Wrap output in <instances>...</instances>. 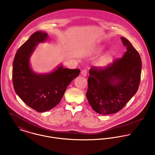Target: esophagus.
Masks as SVG:
<instances>
[{"label": "esophagus", "instance_id": "esophagus-1", "mask_svg": "<svg viewBox=\"0 0 155 155\" xmlns=\"http://www.w3.org/2000/svg\"><path fill=\"white\" fill-rule=\"evenodd\" d=\"M81 74L83 75V76H86L87 74V71L86 69H83L81 71Z\"/></svg>", "mask_w": 155, "mask_h": 155}]
</instances>
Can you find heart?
<instances>
[{
	"label": "heart",
	"instance_id": "obj_1",
	"mask_svg": "<svg viewBox=\"0 0 155 155\" xmlns=\"http://www.w3.org/2000/svg\"><path fill=\"white\" fill-rule=\"evenodd\" d=\"M115 56V53L114 52H108L106 54L103 56L99 60V64L102 67H106L110 62H112L114 57Z\"/></svg>",
	"mask_w": 155,
	"mask_h": 155
}]
</instances>
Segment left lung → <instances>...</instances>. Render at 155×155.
<instances>
[{"instance_id": "8db88e82", "label": "left lung", "mask_w": 155, "mask_h": 155, "mask_svg": "<svg viewBox=\"0 0 155 155\" xmlns=\"http://www.w3.org/2000/svg\"><path fill=\"white\" fill-rule=\"evenodd\" d=\"M127 51L103 68L89 71L86 96L93 109L102 115L115 114L136 93L141 79V60L138 52L125 38L120 37Z\"/></svg>"}]
</instances>
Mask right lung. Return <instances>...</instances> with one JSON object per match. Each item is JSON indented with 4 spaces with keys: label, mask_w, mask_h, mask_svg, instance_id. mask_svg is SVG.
<instances>
[{
    "label": "right lung",
    "mask_w": 155,
    "mask_h": 155,
    "mask_svg": "<svg viewBox=\"0 0 155 155\" xmlns=\"http://www.w3.org/2000/svg\"><path fill=\"white\" fill-rule=\"evenodd\" d=\"M48 38L46 33L36 31L19 48L13 62L12 82L16 93L39 112L49 110L59 103L68 86L80 72L61 65L49 74L35 73L30 66V56L35 46Z\"/></svg>",
    "instance_id": "1"
}]
</instances>
